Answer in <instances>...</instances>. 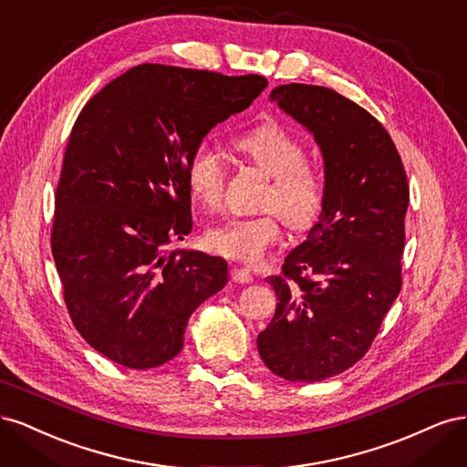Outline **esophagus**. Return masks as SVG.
<instances>
[{
	"mask_svg": "<svg viewBox=\"0 0 467 467\" xmlns=\"http://www.w3.org/2000/svg\"><path fill=\"white\" fill-rule=\"evenodd\" d=\"M232 278L239 282V285H249V282H253V275L249 268H239V266L232 268Z\"/></svg>",
	"mask_w": 467,
	"mask_h": 467,
	"instance_id": "34e87169",
	"label": "esophagus"
}]
</instances>
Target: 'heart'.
<instances>
[{
	"instance_id": "b5f03b06",
	"label": "heart",
	"mask_w": 467,
	"mask_h": 467,
	"mask_svg": "<svg viewBox=\"0 0 467 467\" xmlns=\"http://www.w3.org/2000/svg\"><path fill=\"white\" fill-rule=\"evenodd\" d=\"M235 148L271 177L261 210L251 218H230L204 232L210 251L228 259L259 265L282 242V220L292 230H309L321 216L327 182L321 169L307 160L302 140L276 122L257 126L239 138ZM225 167L222 155L210 142L194 146L187 160V185L206 208H218L223 196Z\"/></svg>"
}]
</instances>
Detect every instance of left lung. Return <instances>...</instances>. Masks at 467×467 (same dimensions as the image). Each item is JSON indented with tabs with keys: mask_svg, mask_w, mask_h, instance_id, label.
I'll list each match as a JSON object with an SVG mask.
<instances>
[{
	"mask_svg": "<svg viewBox=\"0 0 467 467\" xmlns=\"http://www.w3.org/2000/svg\"><path fill=\"white\" fill-rule=\"evenodd\" d=\"M271 101L314 134L327 196L306 242L268 278L278 304L257 348L276 376L312 384L357 364L398 298L409 185L391 136L355 101L306 83L275 88Z\"/></svg>",
	"mask_w": 467,
	"mask_h": 467,
	"instance_id": "1",
	"label": "left lung"
}]
</instances>
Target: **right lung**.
Instances as JSON below:
<instances>
[{"instance_id": "add662e5", "label": "right lung", "mask_w": 467, "mask_h": 467, "mask_svg": "<svg viewBox=\"0 0 467 467\" xmlns=\"http://www.w3.org/2000/svg\"><path fill=\"white\" fill-rule=\"evenodd\" d=\"M265 88L261 76L140 64L78 115L50 245L69 317L112 362L148 370L175 358L191 314L228 282L222 257L167 245L192 230L191 151Z\"/></svg>"}]
</instances>
